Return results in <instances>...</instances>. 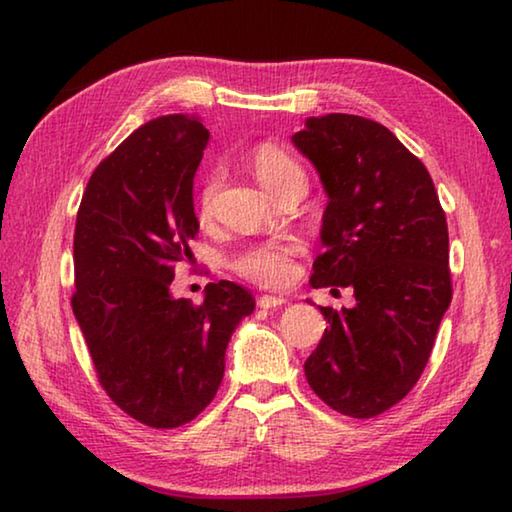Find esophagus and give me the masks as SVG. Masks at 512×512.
I'll use <instances>...</instances> for the list:
<instances>
[{
    "mask_svg": "<svg viewBox=\"0 0 512 512\" xmlns=\"http://www.w3.org/2000/svg\"><path fill=\"white\" fill-rule=\"evenodd\" d=\"M287 298L284 296H259L257 298V305L262 307V309H273V307H282V305H287Z\"/></svg>",
    "mask_w": 512,
    "mask_h": 512,
    "instance_id": "34e87169",
    "label": "esophagus"
}]
</instances>
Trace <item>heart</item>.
<instances>
[{
    "label": "heart",
    "instance_id": "obj_1",
    "mask_svg": "<svg viewBox=\"0 0 512 512\" xmlns=\"http://www.w3.org/2000/svg\"><path fill=\"white\" fill-rule=\"evenodd\" d=\"M253 171L259 183L275 196H280L291 185H305V171L300 162L275 144L257 146L253 151ZM216 189H219V173H210L198 198L201 214H210ZM300 248L302 244L296 237L264 241L239 253L232 268L241 277L262 287H282L293 277V257L300 253Z\"/></svg>",
    "mask_w": 512,
    "mask_h": 512
}]
</instances>
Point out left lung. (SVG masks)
<instances>
[{
    "label": "left lung",
    "instance_id": "8db88e82",
    "mask_svg": "<svg viewBox=\"0 0 512 512\" xmlns=\"http://www.w3.org/2000/svg\"><path fill=\"white\" fill-rule=\"evenodd\" d=\"M291 140L329 198L311 287L357 300L320 307L329 327L305 377L334 411L375 418L418 384L452 302L445 212L427 167L377 121L309 117Z\"/></svg>",
    "mask_w": 512,
    "mask_h": 512
}]
</instances>
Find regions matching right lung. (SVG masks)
<instances>
[{"instance_id":"right-lung-1","label":"right lung","mask_w":512,"mask_h":512,"mask_svg":"<svg viewBox=\"0 0 512 512\" xmlns=\"http://www.w3.org/2000/svg\"><path fill=\"white\" fill-rule=\"evenodd\" d=\"M207 142L198 117L146 121L94 169L76 214L74 316L103 391L153 429L214 400L230 336L255 309L228 280L207 284L201 305L171 296L198 235L194 173Z\"/></svg>"}]
</instances>
